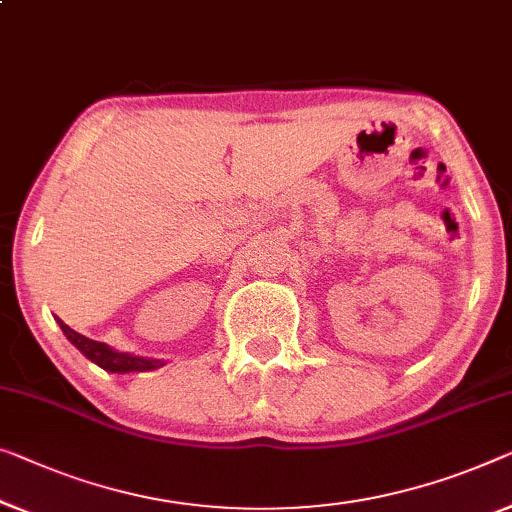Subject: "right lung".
I'll return each mask as SVG.
<instances>
[{
	"mask_svg": "<svg viewBox=\"0 0 512 512\" xmlns=\"http://www.w3.org/2000/svg\"><path fill=\"white\" fill-rule=\"evenodd\" d=\"M57 324L73 347H78L91 363H96L98 368H103L108 372H119V375H126V372H147V370L163 368L165 365L160 358H147V356H133L126 352H117V349L108 347L105 342L91 340V338H87V335L73 331L71 326H66L59 317H57Z\"/></svg>",
	"mask_w": 512,
	"mask_h": 512,
	"instance_id": "obj_1",
	"label": "right lung"
}]
</instances>
